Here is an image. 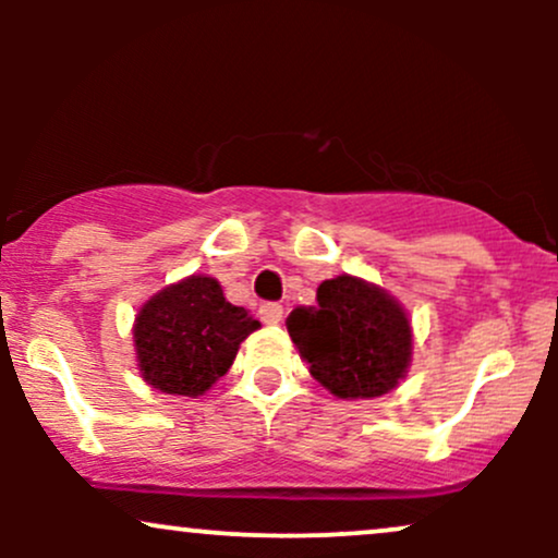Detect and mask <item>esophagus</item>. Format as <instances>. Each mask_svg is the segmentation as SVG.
I'll use <instances>...</instances> for the list:
<instances>
[{
	"label": "esophagus",
	"mask_w": 558,
	"mask_h": 558,
	"mask_svg": "<svg viewBox=\"0 0 558 558\" xmlns=\"http://www.w3.org/2000/svg\"><path fill=\"white\" fill-rule=\"evenodd\" d=\"M259 317H262V323L278 325L280 319H283V306L275 304V301H267V304L259 306Z\"/></svg>",
	"instance_id": "obj_1"
}]
</instances>
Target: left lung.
<instances>
[{
  "instance_id": "obj_1",
  "label": "left lung",
  "mask_w": 558,
  "mask_h": 558,
  "mask_svg": "<svg viewBox=\"0 0 558 558\" xmlns=\"http://www.w3.org/2000/svg\"><path fill=\"white\" fill-rule=\"evenodd\" d=\"M286 328L310 375L345 401L390 393L412 364L407 310L386 288L356 275L323 280L317 304L293 310Z\"/></svg>"
}]
</instances>
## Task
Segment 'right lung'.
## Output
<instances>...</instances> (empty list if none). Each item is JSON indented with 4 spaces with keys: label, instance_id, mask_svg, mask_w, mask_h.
<instances>
[{
    "label": "right lung",
    "instance_id": "obj_1",
    "mask_svg": "<svg viewBox=\"0 0 558 558\" xmlns=\"http://www.w3.org/2000/svg\"><path fill=\"white\" fill-rule=\"evenodd\" d=\"M259 319L230 304L209 275H189L141 304L133 349L146 386L170 396H204L228 373Z\"/></svg>",
    "mask_w": 558,
    "mask_h": 558
}]
</instances>
